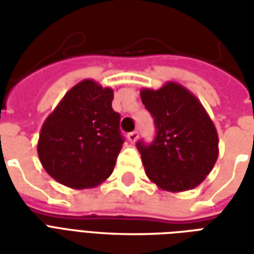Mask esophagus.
<instances>
[{
    "label": "esophagus",
    "mask_w": 254,
    "mask_h": 254,
    "mask_svg": "<svg viewBox=\"0 0 254 254\" xmlns=\"http://www.w3.org/2000/svg\"><path fill=\"white\" fill-rule=\"evenodd\" d=\"M138 137V133L136 132V130H133V132L127 133V140L130 141V143H134L136 140H137Z\"/></svg>",
    "instance_id": "34e87169"
}]
</instances>
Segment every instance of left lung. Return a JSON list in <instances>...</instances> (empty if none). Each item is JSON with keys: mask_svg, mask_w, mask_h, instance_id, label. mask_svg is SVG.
Returning <instances> with one entry per match:
<instances>
[{"mask_svg": "<svg viewBox=\"0 0 254 254\" xmlns=\"http://www.w3.org/2000/svg\"><path fill=\"white\" fill-rule=\"evenodd\" d=\"M141 100L155 125L151 143H136L149 180L169 191L201 184L218 159V133L201 103L176 83L143 89Z\"/></svg>", "mask_w": 254, "mask_h": 254, "instance_id": "left-lung-1", "label": "left lung"}]
</instances>
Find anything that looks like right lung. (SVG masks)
I'll return each instance as SVG.
<instances>
[{"mask_svg":"<svg viewBox=\"0 0 254 254\" xmlns=\"http://www.w3.org/2000/svg\"><path fill=\"white\" fill-rule=\"evenodd\" d=\"M114 92L84 80L67 92L42 127L38 155L63 185L84 189L110 176L125 137L121 116L113 110Z\"/></svg>","mask_w":254,"mask_h":254,"instance_id":"right-lung-1","label":"right lung"}]
</instances>
